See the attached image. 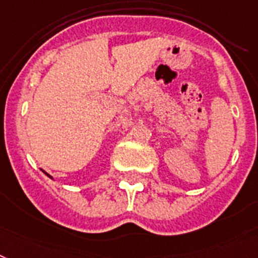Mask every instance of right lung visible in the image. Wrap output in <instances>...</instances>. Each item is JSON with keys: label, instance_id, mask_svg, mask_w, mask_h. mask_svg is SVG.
<instances>
[{"label": "right lung", "instance_id": "right-lung-1", "mask_svg": "<svg viewBox=\"0 0 258 258\" xmlns=\"http://www.w3.org/2000/svg\"><path fill=\"white\" fill-rule=\"evenodd\" d=\"M45 174H47V173H45ZM47 176H48V174H47Z\"/></svg>", "mask_w": 258, "mask_h": 258}]
</instances>
